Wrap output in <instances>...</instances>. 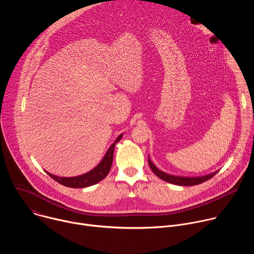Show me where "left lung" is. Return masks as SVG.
I'll return each mask as SVG.
<instances>
[{
  "label": "left lung",
  "mask_w": 254,
  "mask_h": 254,
  "mask_svg": "<svg viewBox=\"0 0 254 254\" xmlns=\"http://www.w3.org/2000/svg\"><path fill=\"white\" fill-rule=\"evenodd\" d=\"M148 161H149V165H150L152 171L156 174L157 177H159L160 179L166 181V182H168V183H171V184H174V185H178V186H194V185H198V184H201V183L205 182V181L211 179L212 177H214L217 173H218V171H216V172H213V173H211L209 175H205V176H201V177L174 176V175L167 174V173L161 171L160 169H158L153 164V162L150 160V158H148Z\"/></svg>",
  "instance_id": "1"
}]
</instances>
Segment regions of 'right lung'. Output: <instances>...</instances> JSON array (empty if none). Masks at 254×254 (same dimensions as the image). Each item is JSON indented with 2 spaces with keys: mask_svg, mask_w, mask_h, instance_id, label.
I'll use <instances>...</instances> for the list:
<instances>
[{
  "mask_svg": "<svg viewBox=\"0 0 254 254\" xmlns=\"http://www.w3.org/2000/svg\"><path fill=\"white\" fill-rule=\"evenodd\" d=\"M123 137V133L120 134L117 139L115 140V142L112 144L111 148L107 150L105 156L103 157V159L101 160V162L91 171L80 175V176H76V177H70V178H66V177H58L55 175H52L48 172H46L53 180H55L56 182H58L59 184L66 186V187H70V188H85V187H89L92 185L97 184L98 182L102 179H104L108 172H110L111 168H112V164H113V160H114V151H115V146L118 141H120Z\"/></svg>",
  "mask_w": 254,
  "mask_h": 254,
  "instance_id": "right-lung-1",
  "label": "right lung"
}]
</instances>
